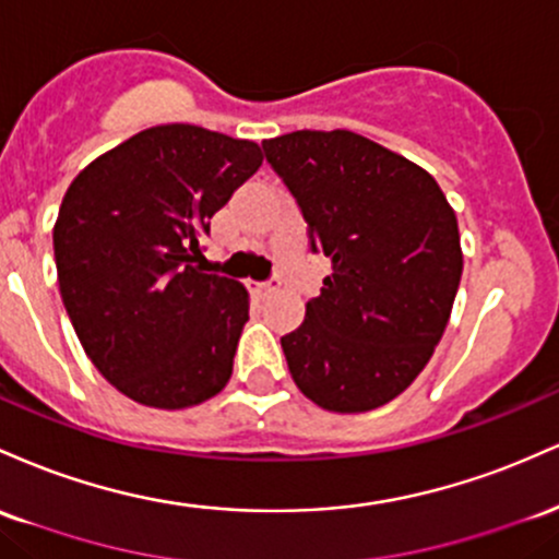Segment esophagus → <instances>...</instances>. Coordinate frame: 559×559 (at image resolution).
I'll list each match as a JSON object with an SVG mask.
<instances>
[{
    "instance_id": "1",
    "label": "esophagus",
    "mask_w": 559,
    "mask_h": 559,
    "mask_svg": "<svg viewBox=\"0 0 559 559\" xmlns=\"http://www.w3.org/2000/svg\"><path fill=\"white\" fill-rule=\"evenodd\" d=\"M277 287V280H269V282H253V290L255 293H269Z\"/></svg>"
}]
</instances>
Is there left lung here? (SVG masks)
<instances>
[{
    "label": "left lung",
    "instance_id": "8db88e82",
    "mask_svg": "<svg viewBox=\"0 0 559 559\" xmlns=\"http://www.w3.org/2000/svg\"><path fill=\"white\" fill-rule=\"evenodd\" d=\"M263 155L296 198L332 274L282 337L306 399L356 415L404 393L447 330L462 280L460 227L438 181L354 131H293Z\"/></svg>",
    "mask_w": 559,
    "mask_h": 559
}]
</instances>
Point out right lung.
Listing matches in <instances>:
<instances>
[{"mask_svg":"<svg viewBox=\"0 0 559 559\" xmlns=\"http://www.w3.org/2000/svg\"><path fill=\"white\" fill-rule=\"evenodd\" d=\"M261 160L255 142L166 123L68 187L52 231L62 304L97 372L136 404L187 409L227 385L248 290L198 266L200 240Z\"/></svg>","mask_w":559,"mask_h":559,"instance_id":"add662e5","label":"right lung"}]
</instances>
